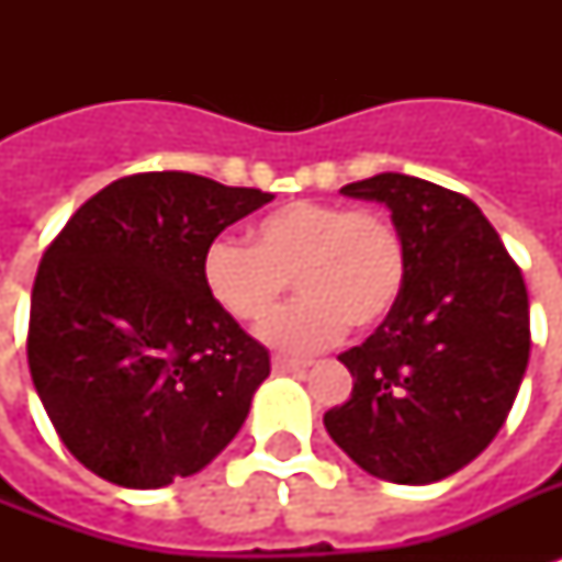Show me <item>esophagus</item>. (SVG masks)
<instances>
[{"label": "esophagus", "instance_id": "esophagus-1", "mask_svg": "<svg viewBox=\"0 0 562 562\" xmlns=\"http://www.w3.org/2000/svg\"><path fill=\"white\" fill-rule=\"evenodd\" d=\"M306 368H308V361L285 359V356H273V370H277V373H303Z\"/></svg>", "mask_w": 562, "mask_h": 562}]
</instances>
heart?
Returning a JSON list of instances; mask_svg holds the SVG:
<instances>
[{
	"label": "heart",
	"mask_w": 562,
	"mask_h": 562,
	"mask_svg": "<svg viewBox=\"0 0 562 562\" xmlns=\"http://www.w3.org/2000/svg\"><path fill=\"white\" fill-rule=\"evenodd\" d=\"M201 273L221 312L241 324L265 321L294 282L300 300L259 335L277 350L317 352L347 326L373 333L396 312L408 282V245L387 212L291 201L254 221L250 245L215 238Z\"/></svg>",
	"instance_id": "1"
}]
</instances>
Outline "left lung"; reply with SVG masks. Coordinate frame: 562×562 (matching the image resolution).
Listing matches in <instances>:
<instances>
[{"instance_id":"8db88e82","label":"left lung","mask_w":562,"mask_h":562,"mask_svg":"<svg viewBox=\"0 0 562 562\" xmlns=\"http://www.w3.org/2000/svg\"><path fill=\"white\" fill-rule=\"evenodd\" d=\"M341 194L391 210L408 282L396 312L338 356L356 382L324 426L375 479L431 484L479 458L514 408L531 352L522 271L452 189L384 171Z\"/></svg>"}]
</instances>
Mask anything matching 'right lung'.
Returning <instances> with one entry per match:
<instances>
[{
	"label": "right lung",
	"mask_w": 562,
	"mask_h": 562,
	"mask_svg": "<svg viewBox=\"0 0 562 562\" xmlns=\"http://www.w3.org/2000/svg\"><path fill=\"white\" fill-rule=\"evenodd\" d=\"M268 201L189 171L131 175L43 254L29 370L57 437L99 479L166 487L238 435L271 359L210 297L201 265L221 229Z\"/></svg>",
	"instance_id": "obj_1"
}]
</instances>
